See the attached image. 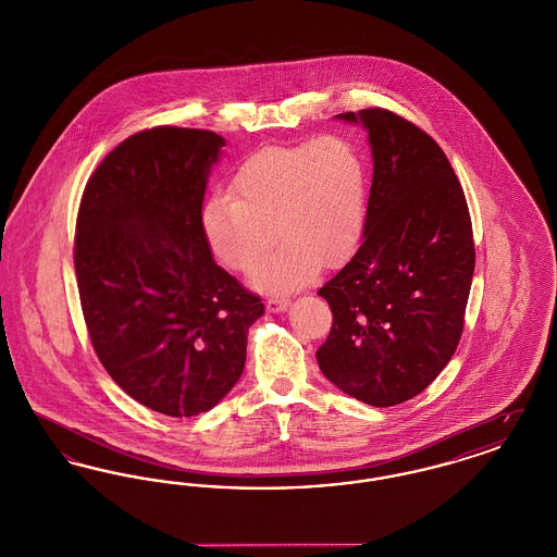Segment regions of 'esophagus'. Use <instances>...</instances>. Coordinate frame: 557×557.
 Returning <instances> with one entry per match:
<instances>
[{
	"label": "esophagus",
	"instance_id": "1",
	"mask_svg": "<svg viewBox=\"0 0 557 557\" xmlns=\"http://www.w3.org/2000/svg\"><path fill=\"white\" fill-rule=\"evenodd\" d=\"M288 307H290V298H286V296H271V298L267 300V309H269L271 313L286 311Z\"/></svg>",
	"mask_w": 557,
	"mask_h": 557
}]
</instances>
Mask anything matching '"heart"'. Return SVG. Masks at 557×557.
Listing matches in <instances>:
<instances>
[{"label":"heart","mask_w":557,"mask_h":557,"mask_svg":"<svg viewBox=\"0 0 557 557\" xmlns=\"http://www.w3.org/2000/svg\"><path fill=\"white\" fill-rule=\"evenodd\" d=\"M368 219V164L343 135L265 146L242 160L230 191L202 209L212 255L234 271L259 263L275 238L280 246L255 269L267 290L305 284L318 267L343 265L357 250Z\"/></svg>","instance_id":"heart-1"}]
</instances>
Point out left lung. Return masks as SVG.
I'll return each mask as SVG.
<instances>
[{
	"instance_id": "obj_1",
	"label": "left lung",
	"mask_w": 557,
	"mask_h": 557,
	"mask_svg": "<svg viewBox=\"0 0 557 557\" xmlns=\"http://www.w3.org/2000/svg\"><path fill=\"white\" fill-rule=\"evenodd\" d=\"M370 135L363 244L323 288L332 330L319 370L348 397L393 407L445 370L476 265L472 219L441 146L384 108L338 114Z\"/></svg>"
}]
</instances>
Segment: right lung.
Masks as SVG:
<instances>
[{"mask_svg":"<svg viewBox=\"0 0 557 557\" xmlns=\"http://www.w3.org/2000/svg\"><path fill=\"white\" fill-rule=\"evenodd\" d=\"M225 139L152 127L89 177L75 273L94 350L137 403L171 418L209 411L238 382L261 298L212 261L202 200Z\"/></svg>","mask_w":557,"mask_h":557,"instance_id":"right-lung-1","label":"right lung"}]
</instances>
